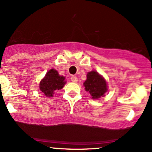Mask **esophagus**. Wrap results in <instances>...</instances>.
<instances>
[{
  "label": "esophagus",
  "mask_w": 152,
  "mask_h": 152,
  "mask_svg": "<svg viewBox=\"0 0 152 152\" xmlns=\"http://www.w3.org/2000/svg\"><path fill=\"white\" fill-rule=\"evenodd\" d=\"M70 80L72 82H73V83H77V77L75 75H72L70 77Z\"/></svg>",
  "instance_id": "obj_1"
}]
</instances>
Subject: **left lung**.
Masks as SVG:
<instances>
[{"label":"left lung","instance_id":"obj_1","mask_svg":"<svg viewBox=\"0 0 152 152\" xmlns=\"http://www.w3.org/2000/svg\"><path fill=\"white\" fill-rule=\"evenodd\" d=\"M85 89L91 95L92 99H98L105 95L108 91L105 80L97 72L91 71L87 74V80L84 83Z\"/></svg>","mask_w":152,"mask_h":152}]
</instances>
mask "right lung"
<instances>
[{
  "mask_svg": "<svg viewBox=\"0 0 152 152\" xmlns=\"http://www.w3.org/2000/svg\"><path fill=\"white\" fill-rule=\"evenodd\" d=\"M65 77L59 75L58 72L51 69L39 83V89L47 97H53L54 92L61 90L65 85Z\"/></svg>",
  "mask_w": 152,
  "mask_h": 152,
  "instance_id": "add662e5",
  "label": "right lung"
}]
</instances>
